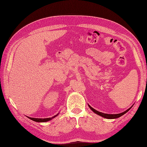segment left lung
Segmentation results:
<instances>
[{
	"label": "left lung",
	"instance_id": "8db88e82",
	"mask_svg": "<svg viewBox=\"0 0 147 147\" xmlns=\"http://www.w3.org/2000/svg\"><path fill=\"white\" fill-rule=\"evenodd\" d=\"M88 106H89V107L90 108V109H91V110H92L93 112H94V113L98 115H100V116H102V117H104V118L109 119H117V118H118V117H119L122 116V115H124V114H126L127 112H128V111L130 110V109H131V108L132 107V106H131V107L130 108H129L128 109H127L126 111H125L123 112H121V113H119V114H109L103 113V112H99V111H96V110H95V109H93V107H92L91 106H90V105H88Z\"/></svg>",
	"mask_w": 147,
	"mask_h": 147
}]
</instances>
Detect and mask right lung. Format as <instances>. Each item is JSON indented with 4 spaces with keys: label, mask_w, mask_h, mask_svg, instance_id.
<instances>
[{
    "label": "right lung",
    "mask_w": 147,
    "mask_h": 147,
    "mask_svg": "<svg viewBox=\"0 0 147 147\" xmlns=\"http://www.w3.org/2000/svg\"><path fill=\"white\" fill-rule=\"evenodd\" d=\"M59 114V113L57 114L54 115V116H53L52 117H49V118H44V119H42V118H33V117H28L29 119H30L31 120H33L35 122H38V123H44V122H47V121H49L52 120L53 118L55 117L57 115Z\"/></svg>",
    "instance_id": "1"
}]
</instances>
